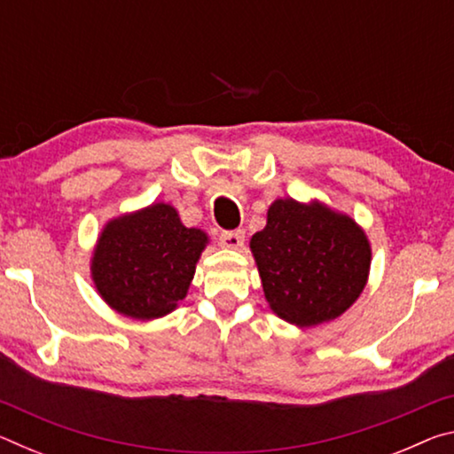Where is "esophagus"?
Returning a JSON list of instances; mask_svg holds the SVG:
<instances>
[{
    "label": "esophagus",
    "mask_w": 454,
    "mask_h": 454,
    "mask_svg": "<svg viewBox=\"0 0 454 454\" xmlns=\"http://www.w3.org/2000/svg\"><path fill=\"white\" fill-rule=\"evenodd\" d=\"M220 244L224 246V248H230V250H238L242 248L244 244V230H224V232L220 234Z\"/></svg>",
    "instance_id": "esophagus-1"
}]
</instances>
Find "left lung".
<instances>
[{"mask_svg":"<svg viewBox=\"0 0 454 454\" xmlns=\"http://www.w3.org/2000/svg\"><path fill=\"white\" fill-rule=\"evenodd\" d=\"M250 248L268 304L296 326L340 317L360 296L371 270L363 228L320 202L276 200Z\"/></svg>","mask_w":454,"mask_h":454,"instance_id":"left-lung-1","label":"left lung"}]
</instances>
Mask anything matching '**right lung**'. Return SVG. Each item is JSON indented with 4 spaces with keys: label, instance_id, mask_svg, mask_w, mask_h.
<instances>
[{
    "label": "right lung",
    "instance_id": "right-lung-1",
    "mask_svg": "<svg viewBox=\"0 0 454 454\" xmlns=\"http://www.w3.org/2000/svg\"><path fill=\"white\" fill-rule=\"evenodd\" d=\"M206 244L208 236L184 226L170 204H152L107 222L91 258V278L114 310L160 318L186 296Z\"/></svg>",
    "mask_w": 454,
    "mask_h": 454
}]
</instances>
